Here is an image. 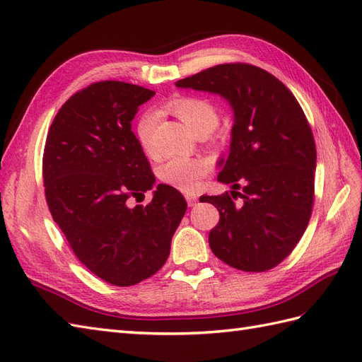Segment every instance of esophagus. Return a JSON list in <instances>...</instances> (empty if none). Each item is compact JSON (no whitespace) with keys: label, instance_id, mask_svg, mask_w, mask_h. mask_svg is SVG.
<instances>
[{"label":"esophagus","instance_id":"34e87169","mask_svg":"<svg viewBox=\"0 0 362 362\" xmlns=\"http://www.w3.org/2000/svg\"><path fill=\"white\" fill-rule=\"evenodd\" d=\"M185 199H187L189 206H194L196 202H197V196L196 194H187V196H185Z\"/></svg>","mask_w":362,"mask_h":362}]
</instances>
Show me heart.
I'll use <instances>...</instances> for the list:
<instances>
[{"mask_svg":"<svg viewBox=\"0 0 362 362\" xmlns=\"http://www.w3.org/2000/svg\"><path fill=\"white\" fill-rule=\"evenodd\" d=\"M179 119L188 126L189 129L197 131L200 128H214L219 115L217 109L208 100L197 97H177L168 105ZM157 124V114L154 111H146L140 115L136 126V136L140 146L146 153H153V137ZM209 170L208 162L204 158L192 157H170L158 166V177L166 185L183 191H191L196 188L199 179Z\"/></svg>","mask_w":362,"mask_h":362,"instance_id":"obj_1","label":"heart"}]
</instances>
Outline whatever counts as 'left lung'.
<instances>
[{
  "mask_svg": "<svg viewBox=\"0 0 362 362\" xmlns=\"http://www.w3.org/2000/svg\"><path fill=\"white\" fill-rule=\"evenodd\" d=\"M175 86L221 95L233 109L230 154L217 175L231 191L200 197L221 214L208 236L211 251L242 272L270 270L296 247L312 214L316 146L304 111L282 81L251 64L209 67Z\"/></svg>",
  "mask_w": 362,
  "mask_h": 362,
  "instance_id": "left-lung-1",
  "label": "left lung"
}]
</instances>
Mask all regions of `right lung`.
<instances>
[{"mask_svg":"<svg viewBox=\"0 0 362 362\" xmlns=\"http://www.w3.org/2000/svg\"><path fill=\"white\" fill-rule=\"evenodd\" d=\"M156 92L100 81L72 95L50 126L43 179L46 200L75 256L109 284L129 287L160 270L187 200L158 183L146 207L127 199L156 177L132 120Z\"/></svg>","mask_w":362,"mask_h":362,"instance_id":"right-lung-1","label":"right lung"}]
</instances>
